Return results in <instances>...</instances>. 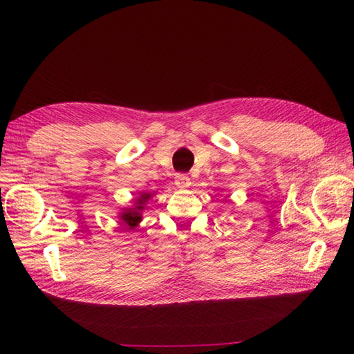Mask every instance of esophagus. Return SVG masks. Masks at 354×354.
Masks as SVG:
<instances>
[{
    "mask_svg": "<svg viewBox=\"0 0 354 354\" xmlns=\"http://www.w3.org/2000/svg\"><path fill=\"white\" fill-rule=\"evenodd\" d=\"M175 185L178 189H187L190 185V178L185 173H176L175 176Z\"/></svg>",
    "mask_w": 354,
    "mask_h": 354,
    "instance_id": "obj_1",
    "label": "esophagus"
}]
</instances>
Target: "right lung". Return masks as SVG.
Listing matches in <instances>:
<instances>
[{
  "label": "right lung",
  "instance_id": "obj_1",
  "mask_svg": "<svg viewBox=\"0 0 354 354\" xmlns=\"http://www.w3.org/2000/svg\"><path fill=\"white\" fill-rule=\"evenodd\" d=\"M149 198H150L149 193L141 194V198H138L137 201H135V204H137V207L127 209V212H124V213L122 214V219H123V222L127 225V227H131V228L137 227L138 222L141 221L140 212H141L142 208H145V207H142V204H145V202H147Z\"/></svg>",
  "mask_w": 354,
  "mask_h": 354
}]
</instances>
